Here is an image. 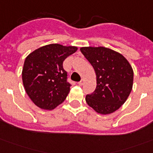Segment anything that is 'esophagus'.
Listing matches in <instances>:
<instances>
[{
  "label": "esophagus",
  "mask_w": 153,
  "mask_h": 153,
  "mask_svg": "<svg viewBox=\"0 0 153 153\" xmlns=\"http://www.w3.org/2000/svg\"><path fill=\"white\" fill-rule=\"evenodd\" d=\"M84 82H85V79H81V81H79V82H78V85H82L84 84Z\"/></svg>",
  "instance_id": "obj_1"
}]
</instances>
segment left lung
<instances>
[{
    "instance_id": "8db88e82",
    "label": "left lung",
    "mask_w": 153,
    "mask_h": 153,
    "mask_svg": "<svg viewBox=\"0 0 153 153\" xmlns=\"http://www.w3.org/2000/svg\"><path fill=\"white\" fill-rule=\"evenodd\" d=\"M81 52L93 66L97 85L85 101L98 113L110 114L126 102L133 87L134 72L125 57L102 47H81Z\"/></svg>"
}]
</instances>
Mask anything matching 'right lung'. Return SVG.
I'll return each mask as SVG.
<instances>
[{
    "instance_id": "add662e5",
    "label": "right lung",
    "mask_w": 153,
    "mask_h": 153,
    "mask_svg": "<svg viewBox=\"0 0 153 153\" xmlns=\"http://www.w3.org/2000/svg\"><path fill=\"white\" fill-rule=\"evenodd\" d=\"M76 51V46L50 44L27 55L22 72L23 86L40 108L53 110L65 100L71 84L67 81L63 63Z\"/></svg>"
}]
</instances>
